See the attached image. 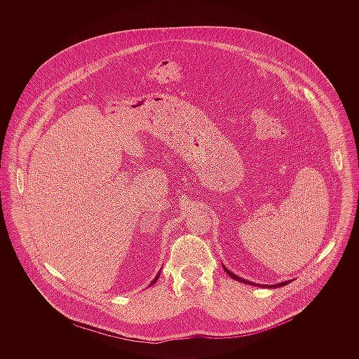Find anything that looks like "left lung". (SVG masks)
<instances>
[{"label": "left lung", "mask_w": 359, "mask_h": 359, "mask_svg": "<svg viewBox=\"0 0 359 359\" xmlns=\"http://www.w3.org/2000/svg\"><path fill=\"white\" fill-rule=\"evenodd\" d=\"M224 266V265H222ZM224 271L231 276V278H233L235 280H239V282H243V283H248V285H252V286H259V287H268V289H276V287H282V286H285V285H287V283H290L292 280H286V282H282V283H276V285H258V283H255V282H250V280H246V279H243V278H241V276H238V275H235V273H232L226 266H224Z\"/></svg>", "instance_id": "1"}]
</instances>
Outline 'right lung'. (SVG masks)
<instances>
[{
    "instance_id": "right-lung-1",
    "label": "right lung",
    "mask_w": 359,
    "mask_h": 359,
    "mask_svg": "<svg viewBox=\"0 0 359 359\" xmlns=\"http://www.w3.org/2000/svg\"><path fill=\"white\" fill-rule=\"evenodd\" d=\"M160 271H161V269H160ZM160 271H158V273L156 275V278H154V280H152V283H151L149 286H152V285H154V283H156V280H157V279H158V276H160Z\"/></svg>"
}]
</instances>
